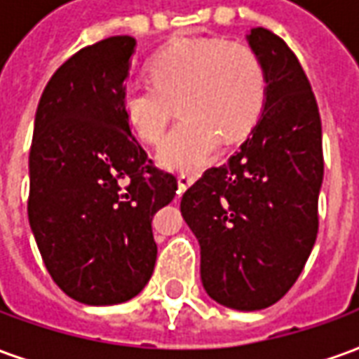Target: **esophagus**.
I'll return each mask as SVG.
<instances>
[{
	"instance_id": "esophagus-1",
	"label": "esophagus",
	"mask_w": 359,
	"mask_h": 359,
	"mask_svg": "<svg viewBox=\"0 0 359 359\" xmlns=\"http://www.w3.org/2000/svg\"><path fill=\"white\" fill-rule=\"evenodd\" d=\"M179 192H184L187 188H190L192 184L196 182V177L194 175H188V172H182V175H179Z\"/></svg>"
}]
</instances>
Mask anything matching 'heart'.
Returning a JSON list of instances; mask_svg holds the SVG:
<instances>
[{
	"label": "heart",
	"mask_w": 359,
	"mask_h": 359,
	"mask_svg": "<svg viewBox=\"0 0 359 359\" xmlns=\"http://www.w3.org/2000/svg\"><path fill=\"white\" fill-rule=\"evenodd\" d=\"M151 81L133 82L121 94V109L148 144L163 136L172 102L184 115L161 144L157 157L175 171L210 163L221 136L238 140L256 125L267 81L256 51L219 38H184L169 43L149 63Z\"/></svg>",
	"instance_id": "heart-1"
}]
</instances>
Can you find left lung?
Returning a JSON list of instances; mask_svg holds the SVG:
<instances>
[{
	"instance_id": "left-lung-1",
	"label": "left lung",
	"mask_w": 359,
	"mask_h": 359,
	"mask_svg": "<svg viewBox=\"0 0 359 359\" xmlns=\"http://www.w3.org/2000/svg\"><path fill=\"white\" fill-rule=\"evenodd\" d=\"M246 40L267 81L262 115L241 151L184 192L180 213L200 244L205 292L225 308L256 311L290 290L316 244L323 148L296 55L267 28H252Z\"/></svg>"
}]
</instances>
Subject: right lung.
I'll return each instance as SVG.
<instances>
[{
	"mask_svg": "<svg viewBox=\"0 0 359 359\" xmlns=\"http://www.w3.org/2000/svg\"><path fill=\"white\" fill-rule=\"evenodd\" d=\"M136 40L113 36L59 67L38 103L28 157V221L55 285L113 306L148 285L151 217L177 194L130 134L121 94Z\"/></svg>",
	"mask_w": 359,
	"mask_h": 359,
	"instance_id": "1",
	"label": "right lung"
}]
</instances>
